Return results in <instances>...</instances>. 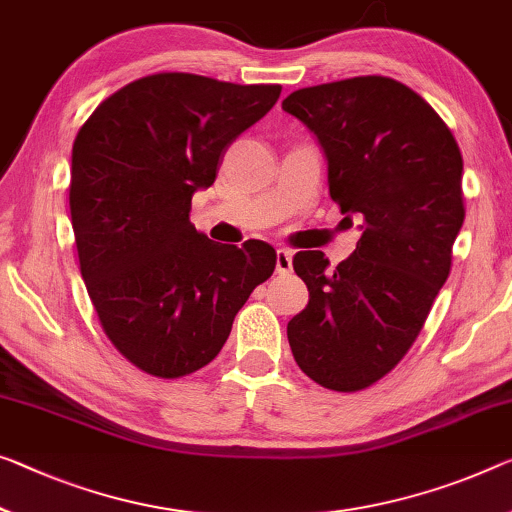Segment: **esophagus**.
Listing matches in <instances>:
<instances>
[{"mask_svg":"<svg viewBox=\"0 0 512 512\" xmlns=\"http://www.w3.org/2000/svg\"><path fill=\"white\" fill-rule=\"evenodd\" d=\"M293 270V251L290 249H277V272L288 274Z\"/></svg>","mask_w":512,"mask_h":512,"instance_id":"1","label":"esophagus"}]
</instances>
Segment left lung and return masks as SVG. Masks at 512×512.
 <instances>
[{"instance_id": "left-lung-1", "label": "left lung", "mask_w": 512, "mask_h": 512, "mask_svg": "<svg viewBox=\"0 0 512 512\" xmlns=\"http://www.w3.org/2000/svg\"><path fill=\"white\" fill-rule=\"evenodd\" d=\"M281 107L318 137L332 201L364 219L336 267L322 251L295 254L309 304L288 322V343L320 387L361 391L407 355L451 272L462 155L442 116L391 77L306 86Z\"/></svg>"}]
</instances>
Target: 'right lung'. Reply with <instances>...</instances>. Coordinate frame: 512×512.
<instances>
[{
  "label": "right lung",
  "instance_id": "add662e5",
  "mask_svg": "<svg viewBox=\"0 0 512 512\" xmlns=\"http://www.w3.org/2000/svg\"><path fill=\"white\" fill-rule=\"evenodd\" d=\"M279 93L155 73L102 100L77 132L68 199L82 279L102 332L139 371L176 380L210 364L235 313L272 277L267 242L219 245L190 210Z\"/></svg>",
  "mask_w": 512,
  "mask_h": 512
}]
</instances>
